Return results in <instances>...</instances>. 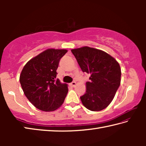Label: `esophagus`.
Listing matches in <instances>:
<instances>
[{"instance_id": "esophagus-1", "label": "esophagus", "mask_w": 146, "mask_h": 146, "mask_svg": "<svg viewBox=\"0 0 146 146\" xmlns=\"http://www.w3.org/2000/svg\"><path fill=\"white\" fill-rule=\"evenodd\" d=\"M70 85L71 86H73V87H75L76 85V82H75V81H73V82L70 84Z\"/></svg>"}]
</instances>
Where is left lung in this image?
Returning <instances> with one entry per match:
<instances>
[{
  "instance_id": "1",
  "label": "left lung",
  "mask_w": 146,
  "mask_h": 146,
  "mask_svg": "<svg viewBox=\"0 0 146 146\" xmlns=\"http://www.w3.org/2000/svg\"><path fill=\"white\" fill-rule=\"evenodd\" d=\"M71 52L83 72L91 75L86 93L80 97L83 105L92 111L107 108L120 84L119 64L104 51L88 46L71 49Z\"/></svg>"
}]
</instances>
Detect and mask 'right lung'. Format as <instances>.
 Masks as SVG:
<instances>
[{"label":"right lung","mask_w":146,"mask_h":146,"mask_svg":"<svg viewBox=\"0 0 146 146\" xmlns=\"http://www.w3.org/2000/svg\"><path fill=\"white\" fill-rule=\"evenodd\" d=\"M67 52L66 49H46L29 60L22 70L20 83L24 95L38 110L53 111L65 100L68 85L56 80V76L60 58Z\"/></svg>","instance_id":"1"}]
</instances>
